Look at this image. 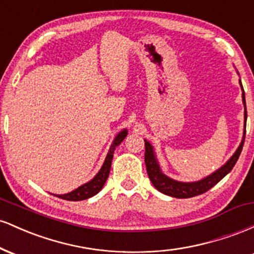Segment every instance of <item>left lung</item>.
Here are the masks:
<instances>
[{
  "instance_id": "8db88e82",
  "label": "left lung",
  "mask_w": 254,
  "mask_h": 254,
  "mask_svg": "<svg viewBox=\"0 0 254 254\" xmlns=\"http://www.w3.org/2000/svg\"><path fill=\"white\" fill-rule=\"evenodd\" d=\"M241 84V82H240ZM243 87V84H241ZM244 90V88H243ZM243 103L245 105V131L243 141H241L240 145H239L238 150L235 151L234 155L230 157V160L226 165L222 166L220 170L212 173L211 176L204 178L203 180L196 183H180L176 182V180L171 179V178L166 177L161 171H160L159 165L154 155L153 147H151L149 142L145 141V154H144V161L145 167H147V173L149 176V179L155 186L156 190H159L162 193L167 194V196H172L176 198H190L202 194L204 192L209 191L212 186H215L220 182L222 178H224L230 171L233 170L235 164H237L239 156H240L241 150H243L245 136H246V118H247V111H246V101H245V93H243Z\"/></svg>"
}]
</instances>
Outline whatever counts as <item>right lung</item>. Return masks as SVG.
Segmentation results:
<instances>
[{"label":"right lung","instance_id":"add662e5","mask_svg":"<svg viewBox=\"0 0 254 254\" xmlns=\"http://www.w3.org/2000/svg\"><path fill=\"white\" fill-rule=\"evenodd\" d=\"M127 133V130H123L117 137H116L115 142H113L112 145H111L109 154H107L106 159H105L103 167H101V170L99 171V173L93 178L89 183L80 186V188L76 189V190H74L72 192H69V193L66 194H60V196L57 197L62 198V199H65V200H83V199H87V198L93 197L94 194H97L98 192L103 189L105 182H106L107 178H109L110 170H111V162H112L113 153H115L116 147H118V145L122 143V141L125 138Z\"/></svg>","mask_w":254,"mask_h":254}]
</instances>
